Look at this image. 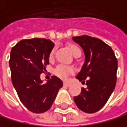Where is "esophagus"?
Here are the masks:
<instances>
[{
  "label": "esophagus",
  "mask_w": 127,
  "mask_h": 127,
  "mask_svg": "<svg viewBox=\"0 0 127 127\" xmlns=\"http://www.w3.org/2000/svg\"><path fill=\"white\" fill-rule=\"evenodd\" d=\"M70 85L69 84V83H67V82H64V86H65V87H69Z\"/></svg>",
  "instance_id": "obj_1"
}]
</instances>
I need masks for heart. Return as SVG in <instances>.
I'll list each match as a JSON object with an SVG mask.
<instances>
[{
	"label": "heart",
	"instance_id": "b5f03b06",
	"mask_svg": "<svg viewBox=\"0 0 127 127\" xmlns=\"http://www.w3.org/2000/svg\"><path fill=\"white\" fill-rule=\"evenodd\" d=\"M70 50L71 53L73 54L74 57H76L77 55H78V54H81V51L80 50V48L78 46H75V45H70ZM53 50L51 53V56L53 55ZM72 71H73L72 68L66 67V66H64V65L60 64V65H58L57 67H56L55 70H54V73H55V74L57 77H60V78L66 79L67 77L68 74H70Z\"/></svg>",
	"mask_w": 127,
	"mask_h": 127
}]
</instances>
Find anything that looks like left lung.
<instances>
[{
    "mask_svg": "<svg viewBox=\"0 0 127 127\" xmlns=\"http://www.w3.org/2000/svg\"><path fill=\"white\" fill-rule=\"evenodd\" d=\"M72 39L82 48L85 56V64L76 78L87 85V88H81V94L74 100L81 111L96 113L105 105L114 91L117 59L112 48L99 39L88 35Z\"/></svg>",
    "mask_w": 127,
    "mask_h": 127,
    "instance_id": "obj_1",
    "label": "left lung"
}]
</instances>
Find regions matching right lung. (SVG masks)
Listing matches in <instances>:
<instances>
[{
	"instance_id": "right-lung-1",
	"label": "right lung",
	"mask_w": 127,
	"mask_h": 127,
	"mask_svg": "<svg viewBox=\"0 0 127 127\" xmlns=\"http://www.w3.org/2000/svg\"><path fill=\"white\" fill-rule=\"evenodd\" d=\"M54 44L49 39L34 38L18 42L11 51L9 66L12 84L22 104L29 111L42 113L49 110L63 87L53 76L42 83L40 74L46 70Z\"/></svg>"
}]
</instances>
